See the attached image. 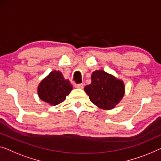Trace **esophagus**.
I'll return each instance as SVG.
<instances>
[{"label": "esophagus", "mask_w": 161, "mask_h": 161, "mask_svg": "<svg viewBox=\"0 0 161 161\" xmlns=\"http://www.w3.org/2000/svg\"><path fill=\"white\" fill-rule=\"evenodd\" d=\"M75 87L76 88H80V89H82L84 87V85L82 83H80V84H75Z\"/></svg>", "instance_id": "obj_1"}]
</instances>
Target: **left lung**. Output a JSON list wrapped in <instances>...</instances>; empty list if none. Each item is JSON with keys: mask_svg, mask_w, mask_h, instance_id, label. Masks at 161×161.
Returning <instances> with one entry per match:
<instances>
[{"mask_svg": "<svg viewBox=\"0 0 161 161\" xmlns=\"http://www.w3.org/2000/svg\"><path fill=\"white\" fill-rule=\"evenodd\" d=\"M92 82L85 87V91L95 105L103 109H112L125 93L123 81L117 80L102 70L92 72Z\"/></svg>", "mask_w": 161, "mask_h": 161, "instance_id": "obj_1", "label": "left lung"}]
</instances>
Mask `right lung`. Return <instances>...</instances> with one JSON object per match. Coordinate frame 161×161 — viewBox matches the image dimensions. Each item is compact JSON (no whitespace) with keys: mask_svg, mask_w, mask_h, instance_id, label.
<instances>
[{"mask_svg":"<svg viewBox=\"0 0 161 161\" xmlns=\"http://www.w3.org/2000/svg\"><path fill=\"white\" fill-rule=\"evenodd\" d=\"M69 80H65L60 71H52L38 88V94L42 101L51 105H58L64 101L72 90Z\"/></svg>","mask_w":161,"mask_h":161,"instance_id":"1","label":"right lung"}]
</instances>
